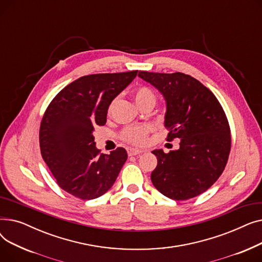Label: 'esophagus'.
Segmentation results:
<instances>
[{
  "label": "esophagus",
  "instance_id": "esophagus-1",
  "mask_svg": "<svg viewBox=\"0 0 262 262\" xmlns=\"http://www.w3.org/2000/svg\"><path fill=\"white\" fill-rule=\"evenodd\" d=\"M142 152L140 149H136V148H132V147H128L127 148V154L128 156H135V155H139L141 154Z\"/></svg>",
  "mask_w": 262,
  "mask_h": 262
}]
</instances>
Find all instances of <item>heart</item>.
Returning <instances> with one entry per match:
<instances>
[{"label": "heart", "instance_id": "1", "mask_svg": "<svg viewBox=\"0 0 262 262\" xmlns=\"http://www.w3.org/2000/svg\"><path fill=\"white\" fill-rule=\"evenodd\" d=\"M135 101L139 107L146 103H155V95L146 87L136 89L134 94ZM152 130L149 125H133L123 129L121 137L124 141L136 146H142L146 142L147 134Z\"/></svg>", "mask_w": 262, "mask_h": 262}]
</instances>
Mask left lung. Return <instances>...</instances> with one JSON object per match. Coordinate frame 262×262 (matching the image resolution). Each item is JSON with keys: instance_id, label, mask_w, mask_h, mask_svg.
Segmentation results:
<instances>
[{"instance_id": "8db88e82", "label": "left lung", "mask_w": 262, "mask_h": 262, "mask_svg": "<svg viewBox=\"0 0 262 262\" xmlns=\"http://www.w3.org/2000/svg\"><path fill=\"white\" fill-rule=\"evenodd\" d=\"M166 101L168 140L181 139L180 148L166 154L154 149L157 167L150 174L155 188L169 199L185 201L210 188L225 169L230 130L214 94L190 75L139 71Z\"/></svg>"}]
</instances>
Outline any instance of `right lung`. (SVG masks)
Segmentation results:
<instances>
[{
    "label": "right lung",
    "instance_id": "add662e5",
    "mask_svg": "<svg viewBox=\"0 0 262 262\" xmlns=\"http://www.w3.org/2000/svg\"><path fill=\"white\" fill-rule=\"evenodd\" d=\"M138 71L81 76L64 87L41 121V155L59 187L81 200L113 187L127 159L125 148L100 154L93 132L106 123L109 105Z\"/></svg>",
    "mask_w": 262,
    "mask_h": 262
}]
</instances>
